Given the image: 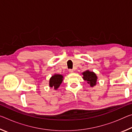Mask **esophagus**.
Instances as JSON below:
<instances>
[{
    "mask_svg": "<svg viewBox=\"0 0 132 132\" xmlns=\"http://www.w3.org/2000/svg\"><path fill=\"white\" fill-rule=\"evenodd\" d=\"M69 72H70V73H71L73 72V69H69Z\"/></svg>",
    "mask_w": 132,
    "mask_h": 132,
    "instance_id": "34e87169",
    "label": "esophagus"
}]
</instances>
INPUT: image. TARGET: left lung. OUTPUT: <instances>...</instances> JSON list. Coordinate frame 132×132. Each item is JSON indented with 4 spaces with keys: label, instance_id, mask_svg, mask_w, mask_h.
Segmentation results:
<instances>
[{
    "label": "left lung",
    "instance_id": "obj_1",
    "mask_svg": "<svg viewBox=\"0 0 132 132\" xmlns=\"http://www.w3.org/2000/svg\"><path fill=\"white\" fill-rule=\"evenodd\" d=\"M82 75H83V79L87 81L88 84H90L91 87H93L96 84L97 77L94 73L87 70L82 73Z\"/></svg>",
    "mask_w": 132,
    "mask_h": 132
}]
</instances>
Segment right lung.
<instances>
[{
  "instance_id": "obj_1",
  "label": "right lung",
  "mask_w": 132,
  "mask_h": 132,
  "mask_svg": "<svg viewBox=\"0 0 132 132\" xmlns=\"http://www.w3.org/2000/svg\"><path fill=\"white\" fill-rule=\"evenodd\" d=\"M63 81V76L60 75H55L51 78L50 80V86L53 87L55 90L59 87Z\"/></svg>"
}]
</instances>
